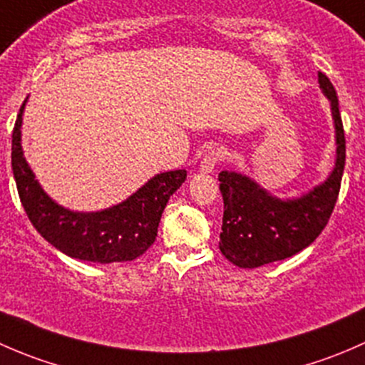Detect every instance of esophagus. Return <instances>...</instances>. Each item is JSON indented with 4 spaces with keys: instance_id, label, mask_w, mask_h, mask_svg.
Here are the masks:
<instances>
[{
    "instance_id": "obj_1",
    "label": "esophagus",
    "mask_w": 365,
    "mask_h": 365,
    "mask_svg": "<svg viewBox=\"0 0 365 365\" xmlns=\"http://www.w3.org/2000/svg\"><path fill=\"white\" fill-rule=\"evenodd\" d=\"M222 157L224 155L220 150H208V152L205 153L203 159H201L200 171L201 173H213V169H215V165L222 160Z\"/></svg>"
}]
</instances>
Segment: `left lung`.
Returning <instances> with one entry per match:
<instances>
[{
  "label": "left lung",
  "instance_id": "8db88e82",
  "mask_svg": "<svg viewBox=\"0 0 365 365\" xmlns=\"http://www.w3.org/2000/svg\"><path fill=\"white\" fill-rule=\"evenodd\" d=\"M318 83L332 106L337 145L336 168L322 185L304 196L282 201L249 176L219 173L224 200L219 249L237 267L257 268L292 257L319 237L332 215L344 171L346 139L336 90L323 72H318Z\"/></svg>",
  "mask_w": 365,
  "mask_h": 365
}]
</instances>
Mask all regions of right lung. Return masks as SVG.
Returning <instances> with one entry per match:
<instances>
[{"label": "right lung", "instance_id": "right-lung-1", "mask_svg": "<svg viewBox=\"0 0 365 365\" xmlns=\"http://www.w3.org/2000/svg\"><path fill=\"white\" fill-rule=\"evenodd\" d=\"M24 104L12 132V171L24 212L58 251L93 263L132 261L155 242L162 212L187 178L185 169L160 173L120 205L101 212H72L54 203L29 169L21 146Z\"/></svg>", "mask_w": 365, "mask_h": 365}]
</instances>
